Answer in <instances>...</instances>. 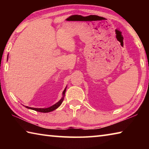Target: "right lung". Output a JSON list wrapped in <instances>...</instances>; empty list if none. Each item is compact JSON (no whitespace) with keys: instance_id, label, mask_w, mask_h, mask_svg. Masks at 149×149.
<instances>
[{"instance_id":"1","label":"right lung","mask_w":149,"mask_h":149,"mask_svg":"<svg viewBox=\"0 0 149 149\" xmlns=\"http://www.w3.org/2000/svg\"><path fill=\"white\" fill-rule=\"evenodd\" d=\"M67 87L65 88V89L64 90V91L62 93V99H60L58 102L56 104L51 106L49 108H31V107H26L27 108H29V109H31L35 111H37V112H43V113H47V112H52V111L54 110L55 109H56L57 108H58L64 100V95H65V90H66Z\"/></svg>"}]
</instances>
